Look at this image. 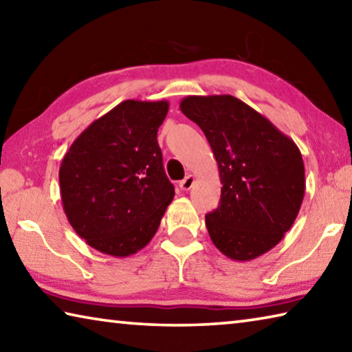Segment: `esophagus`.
Segmentation results:
<instances>
[{"label":"esophagus","instance_id":"obj_1","mask_svg":"<svg viewBox=\"0 0 352 352\" xmlns=\"http://www.w3.org/2000/svg\"><path fill=\"white\" fill-rule=\"evenodd\" d=\"M193 184H195V176L188 175V176H186V179H182L179 182V187H181V190H190L193 187Z\"/></svg>","mask_w":352,"mask_h":352}]
</instances>
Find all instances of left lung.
<instances>
[{
  "mask_svg": "<svg viewBox=\"0 0 352 352\" xmlns=\"http://www.w3.org/2000/svg\"><path fill=\"white\" fill-rule=\"evenodd\" d=\"M179 107L204 131L223 184L218 208L206 214L208 235L230 260H255L300 212L306 181L298 146L233 96H188Z\"/></svg>",
  "mask_w": 352,
  "mask_h": 352,
  "instance_id": "obj_1",
  "label": "left lung"
}]
</instances>
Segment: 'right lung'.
I'll use <instances>...</instances> for the list:
<instances>
[{
    "label": "right lung",
    "instance_id": "obj_1",
    "mask_svg": "<svg viewBox=\"0 0 352 352\" xmlns=\"http://www.w3.org/2000/svg\"><path fill=\"white\" fill-rule=\"evenodd\" d=\"M168 102L125 100L98 117L61 160L63 210L91 248L111 256L144 249L175 198L157 144Z\"/></svg>",
    "mask_w": 352,
    "mask_h": 352
}]
</instances>
